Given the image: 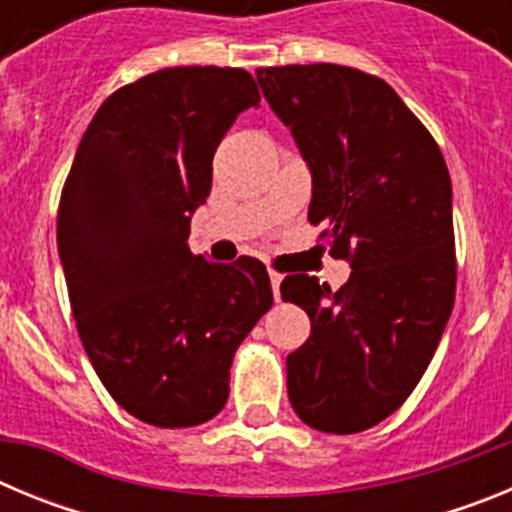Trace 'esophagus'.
<instances>
[{"label":"esophagus","instance_id":"obj_1","mask_svg":"<svg viewBox=\"0 0 512 512\" xmlns=\"http://www.w3.org/2000/svg\"><path fill=\"white\" fill-rule=\"evenodd\" d=\"M269 279H271V292H274V300L279 302V297H282V292H279V287H282V274H277V271H271Z\"/></svg>","mask_w":512,"mask_h":512}]
</instances>
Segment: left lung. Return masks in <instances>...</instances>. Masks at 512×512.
I'll use <instances>...</instances> for the list:
<instances>
[{
	"label": "left lung",
	"mask_w": 512,
	"mask_h": 512,
	"mask_svg": "<svg viewBox=\"0 0 512 512\" xmlns=\"http://www.w3.org/2000/svg\"><path fill=\"white\" fill-rule=\"evenodd\" d=\"M312 174L310 223L351 261L338 292L307 274L282 300L310 315L287 356L289 402L323 433H359L408 400L456 292L451 176L441 148L387 81L336 63L256 71Z\"/></svg>",
	"instance_id": "left-lung-1"
}]
</instances>
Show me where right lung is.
<instances>
[{"label": "right lung", "mask_w": 512, "mask_h": 512, "mask_svg": "<svg viewBox=\"0 0 512 512\" xmlns=\"http://www.w3.org/2000/svg\"><path fill=\"white\" fill-rule=\"evenodd\" d=\"M248 71L179 66L104 99L58 205L71 310L94 372L120 408L189 428L228 402L235 348L274 302L266 266L189 251L212 156L248 107Z\"/></svg>", "instance_id": "1"}]
</instances>
